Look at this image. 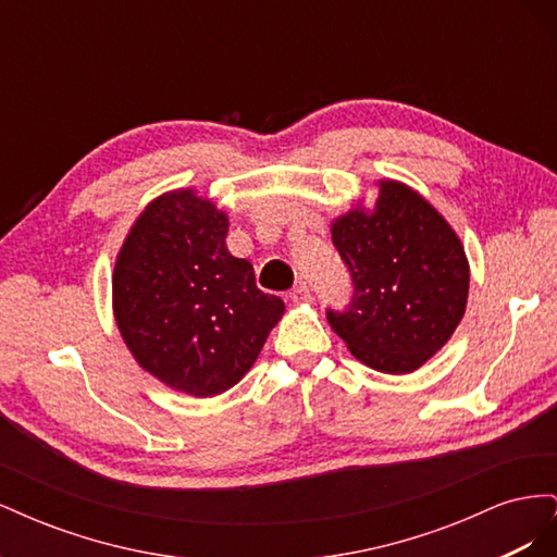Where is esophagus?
<instances>
[{"label":"esophagus","instance_id":"34e87169","mask_svg":"<svg viewBox=\"0 0 557 557\" xmlns=\"http://www.w3.org/2000/svg\"><path fill=\"white\" fill-rule=\"evenodd\" d=\"M313 297H311V290L307 288V285H297V288L290 290V301L293 305H309Z\"/></svg>","mask_w":557,"mask_h":557}]
</instances>
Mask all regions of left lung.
I'll return each mask as SVG.
<instances>
[{
    "mask_svg": "<svg viewBox=\"0 0 557 557\" xmlns=\"http://www.w3.org/2000/svg\"><path fill=\"white\" fill-rule=\"evenodd\" d=\"M332 242L352 278L332 330L362 364L411 374L444 348L467 309L469 262L446 218L409 185L379 181L372 209L332 221Z\"/></svg>",
    "mask_w": 557,
    "mask_h": 557,
    "instance_id": "1",
    "label": "left lung"
}]
</instances>
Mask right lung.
I'll list each match as a JSON object with an SVG mask.
<instances>
[{"mask_svg":"<svg viewBox=\"0 0 557 557\" xmlns=\"http://www.w3.org/2000/svg\"><path fill=\"white\" fill-rule=\"evenodd\" d=\"M227 213L193 188L139 213L115 258L113 315L144 372L193 397L237 385L285 305L227 250Z\"/></svg>","mask_w":557,"mask_h":557,"instance_id":"obj_1","label":"right lung"}]
</instances>
